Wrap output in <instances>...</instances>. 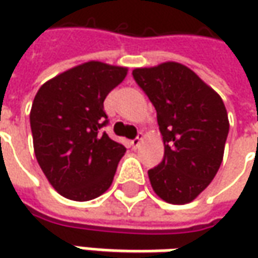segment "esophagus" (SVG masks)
I'll return each instance as SVG.
<instances>
[{
  "mask_svg": "<svg viewBox=\"0 0 258 258\" xmlns=\"http://www.w3.org/2000/svg\"><path fill=\"white\" fill-rule=\"evenodd\" d=\"M142 139H144V134H139V135H138V136H136V138H135L134 141L131 142L135 149H136V148H138V146L141 145V142H142Z\"/></svg>",
  "mask_w": 258,
  "mask_h": 258,
  "instance_id": "esophagus-1",
  "label": "esophagus"
}]
</instances>
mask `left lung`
<instances>
[{
	"mask_svg": "<svg viewBox=\"0 0 258 258\" xmlns=\"http://www.w3.org/2000/svg\"><path fill=\"white\" fill-rule=\"evenodd\" d=\"M132 76L155 106L164 139L162 162L148 171L151 185L166 203H191L223 162L230 129L223 99L179 63L135 69Z\"/></svg>",
	"mask_w": 258,
	"mask_h": 258,
	"instance_id": "obj_1",
	"label": "left lung"
}]
</instances>
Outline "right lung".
<instances>
[{
  "label": "right lung",
  "instance_id": "obj_1",
  "mask_svg": "<svg viewBox=\"0 0 258 258\" xmlns=\"http://www.w3.org/2000/svg\"><path fill=\"white\" fill-rule=\"evenodd\" d=\"M127 69L89 61L38 89L30 112L37 162L57 192L73 201L97 198L112 185L126 148L104 126L103 102Z\"/></svg>",
  "mask_w": 258,
  "mask_h": 258
}]
</instances>
